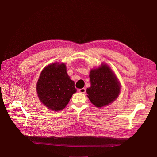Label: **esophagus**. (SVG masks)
Returning a JSON list of instances; mask_svg holds the SVG:
<instances>
[{
	"label": "esophagus",
	"mask_w": 157,
	"mask_h": 157,
	"mask_svg": "<svg viewBox=\"0 0 157 157\" xmlns=\"http://www.w3.org/2000/svg\"><path fill=\"white\" fill-rule=\"evenodd\" d=\"M78 91L81 93H86V89L85 88H82V89H79Z\"/></svg>",
	"instance_id": "1"
}]
</instances>
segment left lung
Wrapping results in <instances>:
<instances>
[{
    "label": "left lung",
    "instance_id": "8db88e82",
    "mask_svg": "<svg viewBox=\"0 0 157 157\" xmlns=\"http://www.w3.org/2000/svg\"><path fill=\"white\" fill-rule=\"evenodd\" d=\"M91 86L87 88V96L97 107L113 102L119 96L121 85L114 72L109 65L101 63L98 68L89 72Z\"/></svg>",
    "mask_w": 157,
    "mask_h": 157
}]
</instances>
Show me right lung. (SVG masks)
Here are the masks:
<instances>
[{
    "mask_svg": "<svg viewBox=\"0 0 157 157\" xmlns=\"http://www.w3.org/2000/svg\"><path fill=\"white\" fill-rule=\"evenodd\" d=\"M40 102L53 111L63 110L77 90L64 63L55 62L41 71L36 86Z\"/></svg>",
    "mask_w": 157,
    "mask_h": 157,
    "instance_id": "add662e5",
    "label": "right lung"
}]
</instances>
